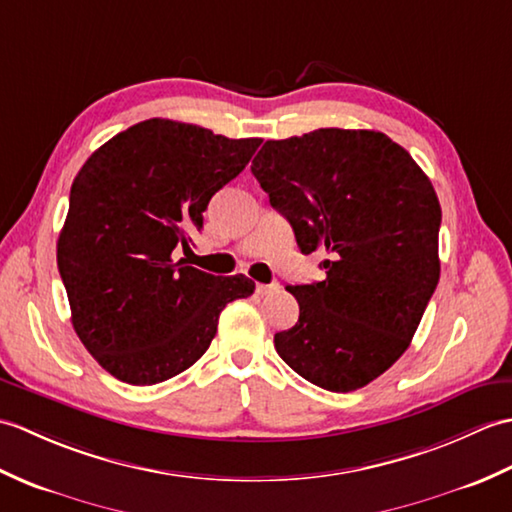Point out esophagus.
<instances>
[{
	"mask_svg": "<svg viewBox=\"0 0 512 512\" xmlns=\"http://www.w3.org/2000/svg\"><path fill=\"white\" fill-rule=\"evenodd\" d=\"M275 290H279L277 281H270V284H257L259 295H270V292H275Z\"/></svg>",
	"mask_w": 512,
	"mask_h": 512,
	"instance_id": "34e87169",
	"label": "esophagus"
}]
</instances>
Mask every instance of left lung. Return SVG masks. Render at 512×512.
<instances>
[{
    "label": "left lung",
    "instance_id": "obj_1",
    "mask_svg": "<svg viewBox=\"0 0 512 512\" xmlns=\"http://www.w3.org/2000/svg\"><path fill=\"white\" fill-rule=\"evenodd\" d=\"M250 171L325 279L288 286L299 321L275 350L299 376L354 391L394 365L438 286L440 202L405 149L372 129L266 140Z\"/></svg>",
    "mask_w": 512,
    "mask_h": 512
}]
</instances>
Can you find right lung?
Returning a JSON list of instances; mask_svg holds the SVG:
<instances>
[{
  "instance_id": "right-lung-1",
  "label": "right lung",
  "mask_w": 512,
  "mask_h": 512,
  "mask_svg": "<svg viewBox=\"0 0 512 512\" xmlns=\"http://www.w3.org/2000/svg\"><path fill=\"white\" fill-rule=\"evenodd\" d=\"M259 145L149 118L76 173L57 264L74 332L114 378L156 385L178 376L209 350L226 303L253 295L248 277L202 273L173 250H191L209 200Z\"/></svg>"
}]
</instances>
